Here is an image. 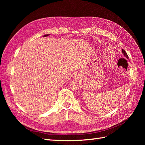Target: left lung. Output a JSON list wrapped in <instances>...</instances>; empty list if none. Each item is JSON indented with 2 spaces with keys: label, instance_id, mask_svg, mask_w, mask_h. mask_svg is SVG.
<instances>
[{
  "label": "left lung",
  "instance_id": "1",
  "mask_svg": "<svg viewBox=\"0 0 145 145\" xmlns=\"http://www.w3.org/2000/svg\"><path fill=\"white\" fill-rule=\"evenodd\" d=\"M121 52H122V53L123 54V55L125 56V57L127 58V59H129V57H128V56H127V55L126 52L125 51V50L122 49V50H121Z\"/></svg>",
  "mask_w": 145,
  "mask_h": 145
}]
</instances>
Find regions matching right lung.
Returning a JSON list of instances; mask_svg holds the SVG:
<instances>
[{
	"mask_svg": "<svg viewBox=\"0 0 145 145\" xmlns=\"http://www.w3.org/2000/svg\"><path fill=\"white\" fill-rule=\"evenodd\" d=\"M49 36V35H44L43 36H44V37H46V36Z\"/></svg>",
	"mask_w": 145,
	"mask_h": 145,
	"instance_id": "obj_1",
	"label": "right lung"
}]
</instances>
